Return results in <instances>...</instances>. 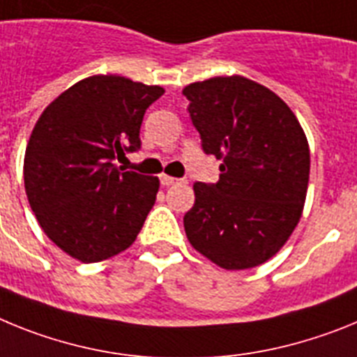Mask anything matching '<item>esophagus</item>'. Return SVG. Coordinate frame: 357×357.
I'll return each instance as SVG.
<instances>
[{"mask_svg":"<svg viewBox=\"0 0 357 357\" xmlns=\"http://www.w3.org/2000/svg\"><path fill=\"white\" fill-rule=\"evenodd\" d=\"M160 181L163 187H169V185H174V183H179V179L172 178V176H167V174H161L160 176Z\"/></svg>","mask_w":357,"mask_h":357,"instance_id":"obj_1","label":"esophagus"}]
</instances>
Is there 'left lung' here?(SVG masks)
I'll return each instance as SVG.
<instances>
[{
	"label": "left lung",
	"instance_id": "8db88e82",
	"mask_svg": "<svg viewBox=\"0 0 357 357\" xmlns=\"http://www.w3.org/2000/svg\"><path fill=\"white\" fill-rule=\"evenodd\" d=\"M219 181L194 183L183 225L194 250L222 269H248L278 253L298 225L307 196V136L278 95L241 75L183 89Z\"/></svg>",
	"mask_w": 357,
	"mask_h": 357
}]
</instances>
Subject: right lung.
Masks as SVG:
<instances>
[{"mask_svg": "<svg viewBox=\"0 0 357 357\" xmlns=\"http://www.w3.org/2000/svg\"><path fill=\"white\" fill-rule=\"evenodd\" d=\"M165 89L93 75L43 111L24 153V190L52 243L80 262H100L135 243L160 179L113 163L140 147L145 109Z\"/></svg>", "mask_w": 357, "mask_h": 357, "instance_id": "right-lung-1", "label": "right lung"}]
</instances>
